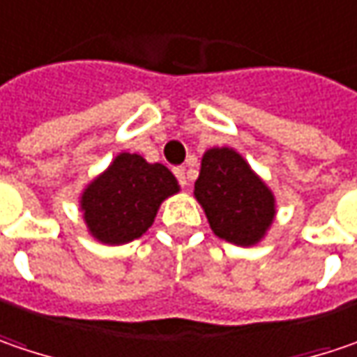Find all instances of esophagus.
<instances>
[{
    "mask_svg": "<svg viewBox=\"0 0 357 357\" xmlns=\"http://www.w3.org/2000/svg\"><path fill=\"white\" fill-rule=\"evenodd\" d=\"M174 174H176V178H178V181L183 185V188L190 183V176H188L185 167H176V169H174Z\"/></svg>",
    "mask_w": 357,
    "mask_h": 357,
    "instance_id": "34e87169",
    "label": "esophagus"
}]
</instances>
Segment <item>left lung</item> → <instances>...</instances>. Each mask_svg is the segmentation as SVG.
Returning a JSON list of instances; mask_svg holds the SVG:
<instances>
[{
    "instance_id": "1",
    "label": "left lung",
    "mask_w": 357,
    "mask_h": 357,
    "mask_svg": "<svg viewBox=\"0 0 357 357\" xmlns=\"http://www.w3.org/2000/svg\"><path fill=\"white\" fill-rule=\"evenodd\" d=\"M194 196L212 232L236 246L261 242L277 214L273 192L232 147L204 153Z\"/></svg>"
}]
</instances>
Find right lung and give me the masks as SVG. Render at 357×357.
Instances as JSON below:
<instances>
[{
  "instance_id": "add662e5",
  "label": "right lung",
  "mask_w": 357,
  "mask_h": 357,
  "mask_svg": "<svg viewBox=\"0 0 357 357\" xmlns=\"http://www.w3.org/2000/svg\"><path fill=\"white\" fill-rule=\"evenodd\" d=\"M174 174L137 153H119L80 196L89 232L102 244H127L143 236L161 202L178 194Z\"/></svg>"
}]
</instances>
